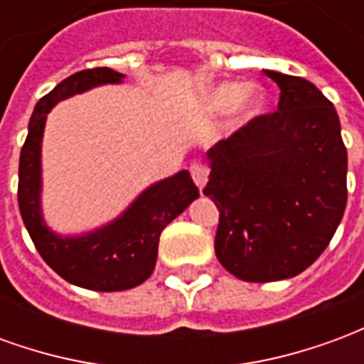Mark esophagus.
<instances>
[{
	"label": "esophagus",
	"instance_id": "obj_1",
	"mask_svg": "<svg viewBox=\"0 0 364 364\" xmlns=\"http://www.w3.org/2000/svg\"><path fill=\"white\" fill-rule=\"evenodd\" d=\"M191 175H193V181H195L198 189H205L206 181H208V167L203 166V164H193L191 166Z\"/></svg>",
	"mask_w": 364,
	"mask_h": 364
}]
</instances>
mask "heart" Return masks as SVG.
Instances as JSON below:
<instances>
[{"instance_id": "b5f03b06", "label": "heart", "mask_w": 364, "mask_h": 364, "mask_svg": "<svg viewBox=\"0 0 364 364\" xmlns=\"http://www.w3.org/2000/svg\"><path fill=\"white\" fill-rule=\"evenodd\" d=\"M267 105V95L259 85H244L240 82H220L203 95V109L208 114H224L237 107L240 122L257 119Z\"/></svg>"}]
</instances>
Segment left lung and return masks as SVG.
<instances>
[{"label":"left lung","instance_id":"1","mask_svg":"<svg viewBox=\"0 0 364 364\" xmlns=\"http://www.w3.org/2000/svg\"><path fill=\"white\" fill-rule=\"evenodd\" d=\"M281 87L263 114L206 151V197L220 213L214 252L247 282L302 273L328 247L347 205V150L333 105L304 77L263 70Z\"/></svg>","mask_w":364,"mask_h":364}]
</instances>
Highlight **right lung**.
<instances>
[{
  "instance_id": "obj_1",
  "label": "right lung",
  "mask_w": 364,
  "mask_h": 364,
  "mask_svg": "<svg viewBox=\"0 0 364 364\" xmlns=\"http://www.w3.org/2000/svg\"><path fill=\"white\" fill-rule=\"evenodd\" d=\"M124 77L111 68H93L60 82L36 103L19 159V210L36 252L62 279L99 292L142 284L156 267L164 228L198 198L191 173L181 169L146 187L117 218L99 228L66 236L48 228L43 214V136L48 112L64 99L122 83Z\"/></svg>"
}]
</instances>
